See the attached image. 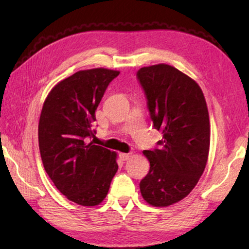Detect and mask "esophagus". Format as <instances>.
Returning a JSON list of instances; mask_svg holds the SVG:
<instances>
[{
  "label": "esophagus",
  "instance_id": "obj_1",
  "mask_svg": "<svg viewBox=\"0 0 249 249\" xmlns=\"http://www.w3.org/2000/svg\"><path fill=\"white\" fill-rule=\"evenodd\" d=\"M130 157H132V155H130V154H125V153L120 154V158L122 160H128Z\"/></svg>",
  "mask_w": 249,
  "mask_h": 249
}]
</instances>
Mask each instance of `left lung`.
I'll list each match as a JSON object with an SVG mask.
<instances>
[{
    "instance_id": "obj_1",
    "label": "left lung",
    "mask_w": 249,
    "mask_h": 249,
    "mask_svg": "<svg viewBox=\"0 0 249 249\" xmlns=\"http://www.w3.org/2000/svg\"><path fill=\"white\" fill-rule=\"evenodd\" d=\"M154 127L162 133L160 149L144 150L149 172L141 193L153 206H169L196 187L208 162L210 120L205 98L195 80L175 67L158 64L137 72Z\"/></svg>"
}]
</instances>
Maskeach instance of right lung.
<instances>
[{
    "label": "right lung",
    "instance_id": "obj_1",
    "mask_svg": "<svg viewBox=\"0 0 249 249\" xmlns=\"http://www.w3.org/2000/svg\"><path fill=\"white\" fill-rule=\"evenodd\" d=\"M120 71L80 70L61 80L46 98L38 142L46 172L67 199L82 206L99 205L117 171V154L87 142L94 136L95 109Z\"/></svg>",
    "mask_w": 249,
    "mask_h": 249
}]
</instances>
